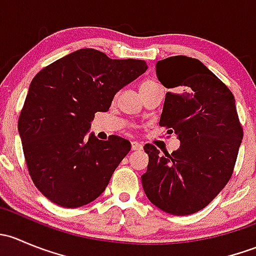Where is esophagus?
Segmentation results:
<instances>
[{
	"mask_svg": "<svg viewBox=\"0 0 256 256\" xmlns=\"http://www.w3.org/2000/svg\"><path fill=\"white\" fill-rule=\"evenodd\" d=\"M131 148H132V151H140V150H142V144L138 142V141H134V142L131 144Z\"/></svg>",
	"mask_w": 256,
	"mask_h": 256,
	"instance_id": "1",
	"label": "esophagus"
}]
</instances>
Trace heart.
Returning a JSON list of instances; mask_svg holds the SVG:
<instances>
[{"label":"heart","mask_w":256,"mask_h":256,"mask_svg":"<svg viewBox=\"0 0 256 256\" xmlns=\"http://www.w3.org/2000/svg\"><path fill=\"white\" fill-rule=\"evenodd\" d=\"M156 84L157 82H154V80H144V82H141V85H140V92L144 89H147V88H150V86H154V85H156Z\"/></svg>","instance_id":"b5f03b06"}]
</instances>
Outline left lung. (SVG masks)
Returning a JSON list of instances; mask_svg holds the SVG:
<instances>
[{
    "label": "left lung",
    "mask_w": 256,
    "mask_h": 256,
    "mask_svg": "<svg viewBox=\"0 0 256 256\" xmlns=\"http://www.w3.org/2000/svg\"><path fill=\"white\" fill-rule=\"evenodd\" d=\"M156 74L170 92L160 126L177 136L180 148L160 154L144 144L148 154L142 187L152 204L174 216H188L208 206L233 174L242 128L236 99L198 59L186 56L158 60Z\"/></svg>",
    "instance_id": "obj_1"
}]
</instances>
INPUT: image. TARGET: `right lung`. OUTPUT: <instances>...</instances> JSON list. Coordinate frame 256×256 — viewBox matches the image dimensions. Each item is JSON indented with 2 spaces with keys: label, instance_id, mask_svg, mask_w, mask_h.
<instances>
[{
  "label": "right lung",
  "instance_id": "right-lung-1",
  "mask_svg": "<svg viewBox=\"0 0 256 256\" xmlns=\"http://www.w3.org/2000/svg\"><path fill=\"white\" fill-rule=\"evenodd\" d=\"M147 70L144 60L112 59L96 49L73 52L46 66L30 85L18 120L28 171L50 202L78 208L105 190L130 141L89 134L98 112Z\"/></svg>",
  "mask_w": 256,
  "mask_h": 256
}]
</instances>
